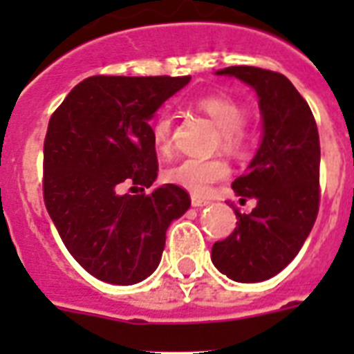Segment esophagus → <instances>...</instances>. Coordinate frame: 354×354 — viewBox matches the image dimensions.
I'll return each mask as SVG.
<instances>
[{
  "label": "esophagus",
  "instance_id": "obj_1",
  "mask_svg": "<svg viewBox=\"0 0 354 354\" xmlns=\"http://www.w3.org/2000/svg\"><path fill=\"white\" fill-rule=\"evenodd\" d=\"M192 205H193V207H205V205H209V200L202 198V196L193 195L192 196Z\"/></svg>",
  "mask_w": 354,
  "mask_h": 354
}]
</instances>
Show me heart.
<instances>
[{
	"label": "heart",
	"mask_w": 354,
	"mask_h": 354,
	"mask_svg": "<svg viewBox=\"0 0 354 354\" xmlns=\"http://www.w3.org/2000/svg\"><path fill=\"white\" fill-rule=\"evenodd\" d=\"M195 108L207 115L220 129L221 149L230 154H241L245 150L248 143V134L243 127L246 111L239 102L227 95H205L195 102ZM171 129H174V118L168 111H161L152 122V142L156 150L161 154H167L170 150ZM227 175L228 165L223 159L186 158L162 171V179L196 195H204L212 184L227 179Z\"/></svg>",
	"instance_id": "heart-1"
}]
</instances>
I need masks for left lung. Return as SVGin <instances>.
<instances>
[{
  "instance_id": "left-lung-1",
  "label": "left lung",
  "mask_w": 354,
  "mask_h": 354,
  "mask_svg": "<svg viewBox=\"0 0 354 354\" xmlns=\"http://www.w3.org/2000/svg\"><path fill=\"white\" fill-rule=\"evenodd\" d=\"M216 74L237 77L257 92L262 140L246 174L232 183L241 204L253 198L257 205L250 214L236 209V228L212 245L211 261L234 282H262L298 255L317 218V126L306 101L283 74L248 65Z\"/></svg>"
}]
</instances>
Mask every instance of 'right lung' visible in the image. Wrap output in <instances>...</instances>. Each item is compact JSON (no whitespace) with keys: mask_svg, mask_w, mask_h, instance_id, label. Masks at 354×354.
Masks as SVG:
<instances>
[{"mask_svg":"<svg viewBox=\"0 0 354 354\" xmlns=\"http://www.w3.org/2000/svg\"><path fill=\"white\" fill-rule=\"evenodd\" d=\"M192 76H92L58 106L44 142V202L71 255L92 277L133 286L161 262L170 223L192 205L175 184L150 195L158 156L149 122Z\"/></svg>","mask_w":354,"mask_h":354,"instance_id":"right-lung-1","label":"right lung"}]
</instances>
